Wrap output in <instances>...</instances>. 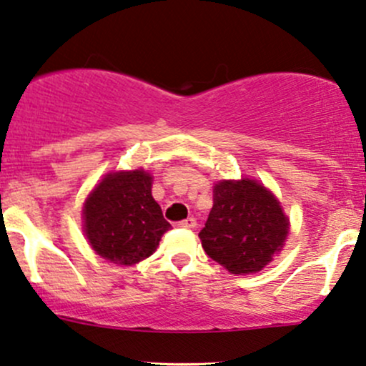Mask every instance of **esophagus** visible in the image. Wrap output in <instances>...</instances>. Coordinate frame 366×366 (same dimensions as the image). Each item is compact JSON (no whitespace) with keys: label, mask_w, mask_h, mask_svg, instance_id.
Wrapping results in <instances>:
<instances>
[{"label":"esophagus","mask_w":366,"mask_h":366,"mask_svg":"<svg viewBox=\"0 0 366 366\" xmlns=\"http://www.w3.org/2000/svg\"><path fill=\"white\" fill-rule=\"evenodd\" d=\"M177 225L182 227V229H196V220L192 217H189V218H186V220L179 222Z\"/></svg>","instance_id":"esophagus-1"}]
</instances>
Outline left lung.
Wrapping results in <instances>:
<instances>
[{
    "instance_id": "left-lung-1",
    "label": "left lung",
    "mask_w": 366,
    "mask_h": 366,
    "mask_svg": "<svg viewBox=\"0 0 366 366\" xmlns=\"http://www.w3.org/2000/svg\"><path fill=\"white\" fill-rule=\"evenodd\" d=\"M289 222L279 201L254 180H224L213 187V208L199 232L201 246L230 274L259 272L284 246Z\"/></svg>"
}]
</instances>
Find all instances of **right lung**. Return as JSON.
Listing matches in <instances>:
<instances>
[{"label":"right lung","instance_id":"obj_1","mask_svg":"<svg viewBox=\"0 0 366 366\" xmlns=\"http://www.w3.org/2000/svg\"><path fill=\"white\" fill-rule=\"evenodd\" d=\"M84 222L92 249L117 264L146 259L170 229L142 170L107 175L86 201Z\"/></svg>","mask_w":366,"mask_h":366}]
</instances>
